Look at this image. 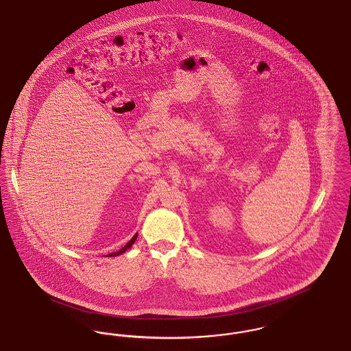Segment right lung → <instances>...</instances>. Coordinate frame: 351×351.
<instances>
[{"mask_svg":"<svg viewBox=\"0 0 351 351\" xmlns=\"http://www.w3.org/2000/svg\"><path fill=\"white\" fill-rule=\"evenodd\" d=\"M135 239H136V234L134 235L133 238L121 249V250L118 251V252H112V254H109V256H116V255H119V254H122V252H125V251L128 250V249H130L132 247V245H133L134 242H135Z\"/></svg>","mask_w":351,"mask_h":351,"instance_id":"obj_1","label":"right lung"}]
</instances>
